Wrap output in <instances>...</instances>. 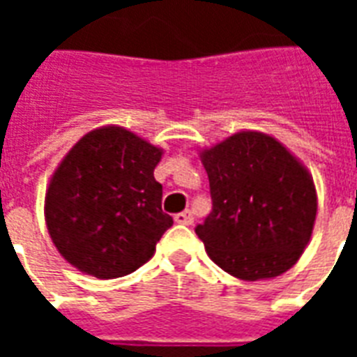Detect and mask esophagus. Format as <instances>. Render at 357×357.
I'll return each mask as SVG.
<instances>
[{
  "label": "esophagus",
  "instance_id": "34e87169",
  "mask_svg": "<svg viewBox=\"0 0 357 357\" xmlns=\"http://www.w3.org/2000/svg\"><path fill=\"white\" fill-rule=\"evenodd\" d=\"M174 220L178 222V224H183V225H191L193 224V214L189 212V210H183V212H179L174 216Z\"/></svg>",
  "mask_w": 357,
  "mask_h": 357
}]
</instances>
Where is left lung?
Returning a JSON list of instances; mask_svg holds the SVG:
<instances>
[{"label": "left lung", "instance_id": "left-lung-1", "mask_svg": "<svg viewBox=\"0 0 357 357\" xmlns=\"http://www.w3.org/2000/svg\"><path fill=\"white\" fill-rule=\"evenodd\" d=\"M201 156L212 210L195 233L210 258L245 281L292 268L317 212L306 168L279 141L258 132L235 133Z\"/></svg>", "mask_w": 357, "mask_h": 357}]
</instances>
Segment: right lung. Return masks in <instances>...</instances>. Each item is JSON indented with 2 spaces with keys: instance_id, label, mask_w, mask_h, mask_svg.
Returning <instances> with one entry per match:
<instances>
[{
  "instance_id": "obj_1",
  "label": "right lung",
  "mask_w": 357,
  "mask_h": 357,
  "mask_svg": "<svg viewBox=\"0 0 357 357\" xmlns=\"http://www.w3.org/2000/svg\"><path fill=\"white\" fill-rule=\"evenodd\" d=\"M162 151L124 128L84 135L53 174L45 220L65 260L99 279L147 262L174 220L155 179Z\"/></svg>"
}]
</instances>
